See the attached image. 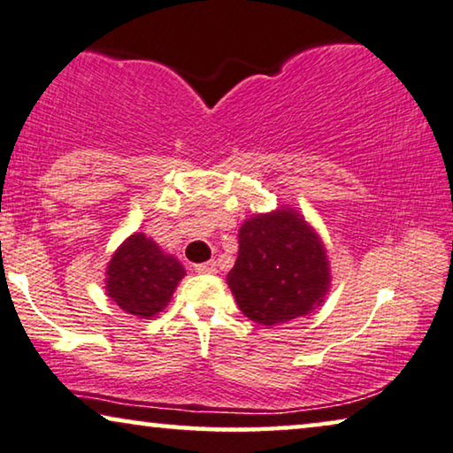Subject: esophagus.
Listing matches in <instances>:
<instances>
[{"instance_id": "esophagus-1", "label": "esophagus", "mask_w": 453, "mask_h": 453, "mask_svg": "<svg viewBox=\"0 0 453 453\" xmlns=\"http://www.w3.org/2000/svg\"><path fill=\"white\" fill-rule=\"evenodd\" d=\"M196 272H198V273H216V264H214V261H208V264H198V265H196Z\"/></svg>"}]
</instances>
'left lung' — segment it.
Returning a JSON list of instances; mask_svg holds the SVG:
<instances>
[{
	"instance_id": "1",
	"label": "left lung",
	"mask_w": 453,
	"mask_h": 453,
	"mask_svg": "<svg viewBox=\"0 0 453 453\" xmlns=\"http://www.w3.org/2000/svg\"><path fill=\"white\" fill-rule=\"evenodd\" d=\"M226 284L241 312L255 323L272 326L306 317L329 292L325 245L292 208L255 214L242 222Z\"/></svg>"
}]
</instances>
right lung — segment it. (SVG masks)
Listing matches in <instances>:
<instances>
[{"label": "right lung", "instance_id": "right-lung-1", "mask_svg": "<svg viewBox=\"0 0 453 453\" xmlns=\"http://www.w3.org/2000/svg\"><path fill=\"white\" fill-rule=\"evenodd\" d=\"M106 275L108 296L124 312L150 319L169 304L186 270L153 239L134 233L116 249Z\"/></svg>", "mask_w": 453, "mask_h": 453}]
</instances>
